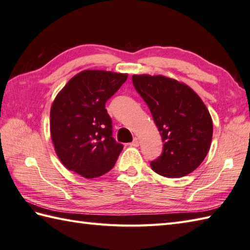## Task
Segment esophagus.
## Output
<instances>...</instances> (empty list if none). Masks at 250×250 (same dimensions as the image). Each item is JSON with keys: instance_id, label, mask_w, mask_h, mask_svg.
<instances>
[{"instance_id": "34e87169", "label": "esophagus", "mask_w": 250, "mask_h": 250, "mask_svg": "<svg viewBox=\"0 0 250 250\" xmlns=\"http://www.w3.org/2000/svg\"><path fill=\"white\" fill-rule=\"evenodd\" d=\"M131 146H133V147H137L140 145V142H139V139H136V137H134V140H133V142L131 143L130 144Z\"/></svg>"}]
</instances>
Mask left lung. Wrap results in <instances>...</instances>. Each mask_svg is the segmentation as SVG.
Here are the masks:
<instances>
[{
    "label": "left lung",
    "mask_w": 250,
    "mask_h": 250,
    "mask_svg": "<svg viewBox=\"0 0 250 250\" xmlns=\"http://www.w3.org/2000/svg\"><path fill=\"white\" fill-rule=\"evenodd\" d=\"M134 88L150 109L163 142L161 156L150 162L161 176L179 178L204 160L213 137V120L187 84L162 75H133Z\"/></svg>",
    "instance_id": "1"
}]
</instances>
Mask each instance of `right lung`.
I'll return each instance as SVG.
<instances>
[{
    "label": "right lung",
    "instance_id": "add662e5",
    "mask_svg": "<svg viewBox=\"0 0 250 250\" xmlns=\"http://www.w3.org/2000/svg\"><path fill=\"white\" fill-rule=\"evenodd\" d=\"M128 74L83 71L58 93L50 109V134L60 161L84 178H95L114 167L124 145L113 137L105 108Z\"/></svg>",
    "mask_w": 250,
    "mask_h": 250
}]
</instances>
